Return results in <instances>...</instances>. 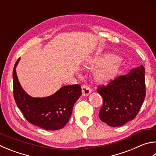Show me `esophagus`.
Listing matches in <instances>:
<instances>
[{
	"instance_id": "34e87169",
	"label": "esophagus",
	"mask_w": 156,
	"mask_h": 156,
	"mask_svg": "<svg viewBox=\"0 0 156 156\" xmlns=\"http://www.w3.org/2000/svg\"><path fill=\"white\" fill-rule=\"evenodd\" d=\"M91 92L92 90L90 89V88L88 85H87V84H83V85L82 86V93H83V96L89 95Z\"/></svg>"
}]
</instances>
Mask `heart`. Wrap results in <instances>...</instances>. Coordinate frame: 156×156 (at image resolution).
I'll use <instances>...</instances> for the list:
<instances>
[{
	"label": "heart",
	"instance_id": "b5f03b06",
	"mask_svg": "<svg viewBox=\"0 0 156 156\" xmlns=\"http://www.w3.org/2000/svg\"><path fill=\"white\" fill-rule=\"evenodd\" d=\"M87 69L100 67L95 73V79L100 83H108L117 77L123 67V61L112 52H104L89 56L84 63Z\"/></svg>",
	"mask_w": 156,
	"mask_h": 156
}]
</instances>
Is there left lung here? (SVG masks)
Wrapping results in <instances>:
<instances>
[{"label":"left lung","instance_id":"8db88e82","mask_svg":"<svg viewBox=\"0 0 156 156\" xmlns=\"http://www.w3.org/2000/svg\"><path fill=\"white\" fill-rule=\"evenodd\" d=\"M145 73L141 65L111 81L108 86L98 88L103 98V106L99 112L102 122L118 127L134 119L145 98Z\"/></svg>","mask_w":156,"mask_h":156}]
</instances>
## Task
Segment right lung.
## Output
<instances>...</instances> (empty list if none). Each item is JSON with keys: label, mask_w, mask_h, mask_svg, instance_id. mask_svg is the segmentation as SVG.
<instances>
[{"label": "right lung", "mask_w": 156, "mask_h": 156, "mask_svg": "<svg viewBox=\"0 0 156 156\" xmlns=\"http://www.w3.org/2000/svg\"><path fill=\"white\" fill-rule=\"evenodd\" d=\"M13 71V95L17 106L29 123L46 130L60 129L66 125L72 115L73 107L82 95L80 84L61 87L57 91L44 98L31 97L22 87L16 73Z\"/></svg>", "instance_id": "obj_1"}]
</instances>
